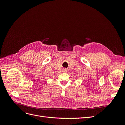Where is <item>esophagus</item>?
I'll return each mask as SVG.
<instances>
[{
    "label": "esophagus",
    "mask_w": 125,
    "mask_h": 125,
    "mask_svg": "<svg viewBox=\"0 0 125 125\" xmlns=\"http://www.w3.org/2000/svg\"><path fill=\"white\" fill-rule=\"evenodd\" d=\"M62 71L63 72V73H67V70L66 69H62Z\"/></svg>",
    "instance_id": "34e87169"
}]
</instances>
